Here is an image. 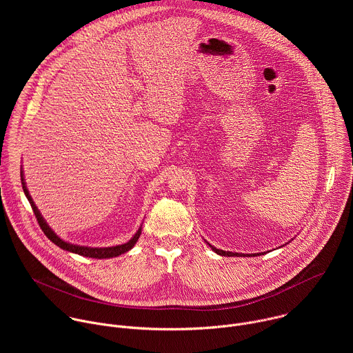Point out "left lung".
<instances>
[{
    "label": "left lung",
    "instance_id": "1",
    "mask_svg": "<svg viewBox=\"0 0 353 353\" xmlns=\"http://www.w3.org/2000/svg\"><path fill=\"white\" fill-rule=\"evenodd\" d=\"M293 240V239H292ZM205 243L215 251L216 254H219V256H223V257H245L247 254H241V253H232V251H225V250H219V248H216V247H214V245H211L207 240H205ZM261 254H265V253H256V254H250V256H253V257H257V256H261ZM248 256V257H250Z\"/></svg>",
    "mask_w": 353,
    "mask_h": 353
}]
</instances>
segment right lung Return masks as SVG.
I'll return each mask as SVG.
<instances>
[{
    "label": "right lung",
    "mask_w": 353,
    "mask_h": 353,
    "mask_svg": "<svg viewBox=\"0 0 353 353\" xmlns=\"http://www.w3.org/2000/svg\"><path fill=\"white\" fill-rule=\"evenodd\" d=\"M21 181H22V188H23V192L28 198V201L30 203V207L36 215V219L41 228V230L44 232V234L52 240L56 245H59L60 248L65 250V251H70V253H74V254H78V256H83V257H89V259H97V260H103V259H113V257H119L124 253H127V251H130L135 243L138 241L139 236H141V230H142V225L139 226V229L137 230V233L124 244H119V245H112V247H88V245H79V244H74V243H70V241H65L63 240L52 228L48 226V223L46 222V219L41 216L40 211L37 210L34 201L32 199L30 194H29V190L26 187V181H25V177H23V170H21Z\"/></svg>",
    "instance_id": "obj_1"
}]
</instances>
